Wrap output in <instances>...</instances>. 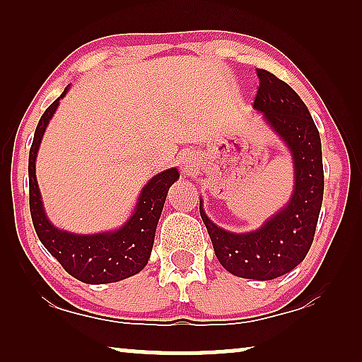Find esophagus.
Wrapping results in <instances>:
<instances>
[{
  "mask_svg": "<svg viewBox=\"0 0 362 362\" xmlns=\"http://www.w3.org/2000/svg\"><path fill=\"white\" fill-rule=\"evenodd\" d=\"M180 165H181V170L185 173H192L196 171L197 168V158L194 155H191V153H186V155L181 156Z\"/></svg>",
  "mask_w": 362,
  "mask_h": 362,
  "instance_id": "obj_1",
  "label": "esophagus"
}]
</instances>
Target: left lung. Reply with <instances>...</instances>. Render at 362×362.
<instances>
[{"mask_svg":"<svg viewBox=\"0 0 362 362\" xmlns=\"http://www.w3.org/2000/svg\"><path fill=\"white\" fill-rule=\"evenodd\" d=\"M260 81L254 108L291 156L293 189L288 201L260 227L230 232L214 224L199 199V212L217 260L232 275L274 280L300 265L308 254L323 202L325 176L320 132L298 93L274 74L257 69Z\"/></svg>","mask_w":362,"mask_h":362,"instance_id":"obj_1","label":"left lung"}]
</instances>
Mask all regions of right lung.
Wrapping results in <instances>:
<instances>
[{"label": "right lung", "mask_w": 362, "mask_h": 362, "mask_svg": "<svg viewBox=\"0 0 362 362\" xmlns=\"http://www.w3.org/2000/svg\"><path fill=\"white\" fill-rule=\"evenodd\" d=\"M71 86L64 88L39 120L29 150V207L34 229L49 254L74 279L90 285H105L125 280L145 269L150 260L158 221L165 206L168 189L180 180L177 168L158 173L141 187L132 214L115 229L95 234H77L54 226L44 209L36 177V158L49 122L56 113L59 102L67 95Z\"/></svg>", "instance_id": "right-lung-1"}]
</instances>
